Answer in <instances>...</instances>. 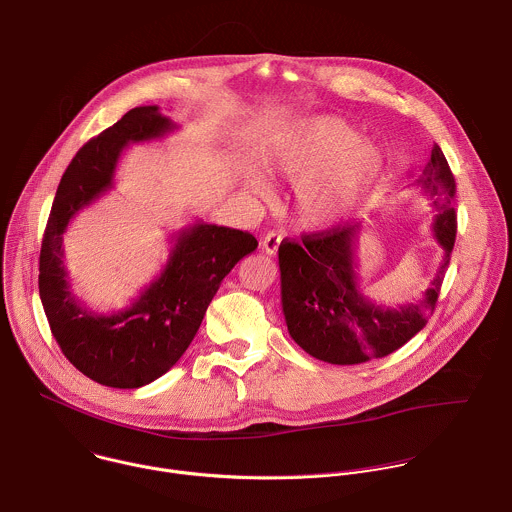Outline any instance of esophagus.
Masks as SVG:
<instances>
[{
    "label": "esophagus",
    "mask_w": 512,
    "mask_h": 512,
    "mask_svg": "<svg viewBox=\"0 0 512 512\" xmlns=\"http://www.w3.org/2000/svg\"><path fill=\"white\" fill-rule=\"evenodd\" d=\"M281 241H283V235L281 233H267L265 235V239H263V251L267 253V255H275L277 253V249H279V245H281Z\"/></svg>",
    "instance_id": "esophagus-1"
}]
</instances>
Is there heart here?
<instances>
[{"label":"heart","instance_id":"b5f03b06","mask_svg":"<svg viewBox=\"0 0 512 512\" xmlns=\"http://www.w3.org/2000/svg\"><path fill=\"white\" fill-rule=\"evenodd\" d=\"M263 169L271 177L297 183V211L311 229H329L345 221L371 193L383 173L381 149L345 119L315 115L281 133L265 151ZM245 183L271 197L269 181L247 171Z\"/></svg>","mask_w":512,"mask_h":512}]
</instances>
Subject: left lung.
Wrapping results in <instances>:
<instances>
[{"label":"left lung","instance_id":"left-lung-1","mask_svg":"<svg viewBox=\"0 0 512 512\" xmlns=\"http://www.w3.org/2000/svg\"><path fill=\"white\" fill-rule=\"evenodd\" d=\"M437 211L433 233L443 259L431 287L417 303L385 307L361 291L357 273L363 223L305 235L303 243L279 247L281 303L293 341L311 357L331 365H359L403 347L429 321L457 237L455 177L435 143L431 161L413 183Z\"/></svg>","mask_w":512,"mask_h":512}]
</instances>
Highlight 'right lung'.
<instances>
[{"label": "right lung", "mask_w": 512, "mask_h": 512, "mask_svg": "<svg viewBox=\"0 0 512 512\" xmlns=\"http://www.w3.org/2000/svg\"><path fill=\"white\" fill-rule=\"evenodd\" d=\"M175 129L179 125L157 105L127 111L75 153L47 219L39 253L45 317L67 361L105 387L139 389L165 375L191 345L221 281L257 249L247 231L195 221L171 235L167 263L129 307L97 313L73 295L63 265L69 221L113 187L127 145L155 141Z\"/></svg>", "instance_id": "add662e5"}]
</instances>
